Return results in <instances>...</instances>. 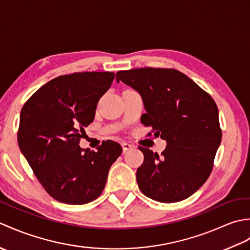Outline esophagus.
<instances>
[{
	"label": "esophagus",
	"instance_id": "1",
	"mask_svg": "<svg viewBox=\"0 0 250 250\" xmlns=\"http://www.w3.org/2000/svg\"><path fill=\"white\" fill-rule=\"evenodd\" d=\"M134 146L132 145V144H129V143H122V149H124V151L125 152V151H128V150H130V149H132V148H133Z\"/></svg>",
	"mask_w": 250,
	"mask_h": 250
}]
</instances>
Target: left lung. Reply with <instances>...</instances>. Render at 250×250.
Here are the masks:
<instances>
[{"label":"left lung","mask_w":250,"mask_h":250,"mask_svg":"<svg viewBox=\"0 0 250 250\" xmlns=\"http://www.w3.org/2000/svg\"><path fill=\"white\" fill-rule=\"evenodd\" d=\"M116 79L142 95L147 113L142 115L141 122L167 143L161 157L139 146L144 153V162L136 172L141 191L163 203L189 198L209 177L221 143L214 99L174 68L119 71Z\"/></svg>","instance_id":"obj_1"}]
</instances>
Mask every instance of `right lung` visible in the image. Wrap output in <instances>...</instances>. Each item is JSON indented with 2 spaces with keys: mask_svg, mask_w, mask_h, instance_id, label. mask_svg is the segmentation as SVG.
Returning <instances> with one entry per match:
<instances>
[{
  "mask_svg": "<svg viewBox=\"0 0 250 250\" xmlns=\"http://www.w3.org/2000/svg\"><path fill=\"white\" fill-rule=\"evenodd\" d=\"M114 78L110 72L59 76L32 94L21 109L20 149L46 192L62 203L86 204L99 198L111 164L121 155L120 144L110 140L97 151L78 145Z\"/></svg>",
  "mask_w": 250,
  "mask_h": 250,
  "instance_id": "1",
  "label": "right lung"
}]
</instances>
